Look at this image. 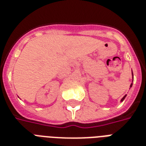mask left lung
<instances>
[{
  "label": "left lung",
  "instance_id": "8db88e82",
  "mask_svg": "<svg viewBox=\"0 0 146 146\" xmlns=\"http://www.w3.org/2000/svg\"><path fill=\"white\" fill-rule=\"evenodd\" d=\"M131 75H132V82H133V73H132V71H131ZM132 84H133V83H132V82H131V85H130V88H131V86H132ZM125 97H126V95H125V96H124L123 98H121V101H120V102H123L124 99H125Z\"/></svg>",
  "mask_w": 146,
  "mask_h": 146
}]
</instances>
